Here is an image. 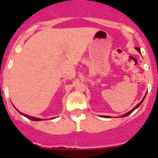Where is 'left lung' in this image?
<instances>
[{"instance_id": "obj_1", "label": "left lung", "mask_w": 158, "mask_h": 158, "mask_svg": "<svg viewBox=\"0 0 158 158\" xmlns=\"http://www.w3.org/2000/svg\"><path fill=\"white\" fill-rule=\"evenodd\" d=\"M136 49H137V51H139V53H140V49H139V48H136ZM146 96H144V98L142 99V101H141L140 103H139V104H137V105L135 106V107H134L133 109H132V110H131V111H128V112H127L126 114H124V115H123L122 117H126V116H127V115H129L130 114H131V113L133 112V111H135V110L136 109V108H138V107H139V106H140L141 104H142V102H143V100H144V99H145V97H146ZM103 117H104V118H111V117H110V116H106V115H103Z\"/></svg>"}]
</instances>
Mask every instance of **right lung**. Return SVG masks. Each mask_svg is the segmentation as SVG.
I'll use <instances>...</instances> for the list:
<instances>
[{
    "instance_id": "add662e5",
    "label": "right lung",
    "mask_w": 158,
    "mask_h": 158,
    "mask_svg": "<svg viewBox=\"0 0 158 158\" xmlns=\"http://www.w3.org/2000/svg\"><path fill=\"white\" fill-rule=\"evenodd\" d=\"M18 111V110H17ZM21 115H23V116L25 117H27V118H29V119H31V120H33V121H41L43 118H35V117H33V116H30V115H25V114H23V113L21 112H19Z\"/></svg>"
}]
</instances>
